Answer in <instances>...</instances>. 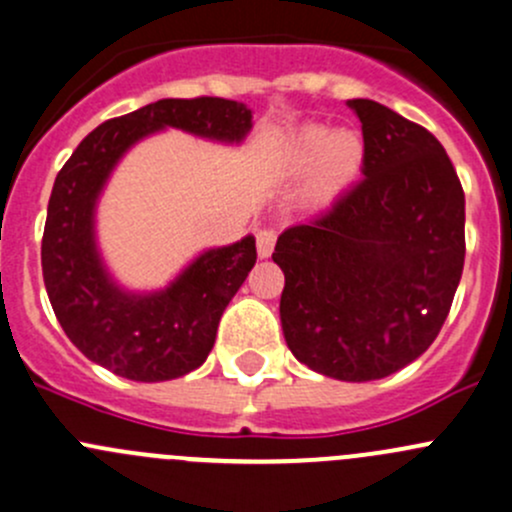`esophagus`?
Masks as SVG:
<instances>
[{
	"instance_id": "obj_1",
	"label": "esophagus",
	"mask_w": 512,
	"mask_h": 512,
	"mask_svg": "<svg viewBox=\"0 0 512 512\" xmlns=\"http://www.w3.org/2000/svg\"><path fill=\"white\" fill-rule=\"evenodd\" d=\"M255 240H257V255L270 257L272 247H275V240H277V230H275V227H270V225L260 227V230H257V235H255Z\"/></svg>"
}]
</instances>
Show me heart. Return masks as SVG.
Segmentation results:
<instances>
[{"label": "heart", "instance_id": "obj_1", "mask_svg": "<svg viewBox=\"0 0 512 512\" xmlns=\"http://www.w3.org/2000/svg\"><path fill=\"white\" fill-rule=\"evenodd\" d=\"M364 146L354 133H334L324 128H307L292 138L287 148V168L292 173L314 165L304 183V198L314 205H327L352 185L361 168Z\"/></svg>", "mask_w": 512, "mask_h": 512}]
</instances>
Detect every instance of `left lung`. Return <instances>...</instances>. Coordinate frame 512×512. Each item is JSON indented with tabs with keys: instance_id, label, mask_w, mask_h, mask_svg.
Instances as JSON below:
<instances>
[{
	"instance_id": "1",
	"label": "left lung",
	"mask_w": 512,
	"mask_h": 512,
	"mask_svg": "<svg viewBox=\"0 0 512 512\" xmlns=\"http://www.w3.org/2000/svg\"><path fill=\"white\" fill-rule=\"evenodd\" d=\"M364 178L277 237L289 352L339 381H374L441 332L466 260V195L438 138L369 98L349 101Z\"/></svg>"
}]
</instances>
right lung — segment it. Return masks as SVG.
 I'll use <instances>...</instances> for the list:
<instances>
[{
	"mask_svg": "<svg viewBox=\"0 0 512 512\" xmlns=\"http://www.w3.org/2000/svg\"><path fill=\"white\" fill-rule=\"evenodd\" d=\"M173 126L215 141H242L252 113L218 96L163 98L111 118L79 143L54 180L41 272L66 337L103 369L131 381H168L198 369L215 344L220 317L257 260L255 240L200 255L168 289L121 292L94 242V205L116 160L136 141Z\"/></svg>",
	"mask_w": 512,
	"mask_h": 512,
	"instance_id": "1",
	"label": "right lung"
}]
</instances>
